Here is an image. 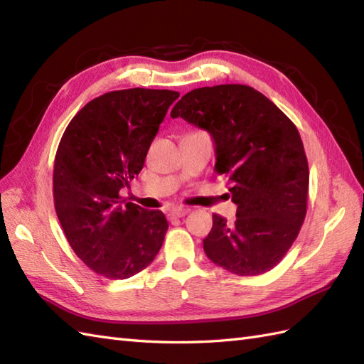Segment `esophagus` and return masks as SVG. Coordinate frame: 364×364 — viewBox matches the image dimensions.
Listing matches in <instances>:
<instances>
[{"label":"esophagus","instance_id":"1","mask_svg":"<svg viewBox=\"0 0 364 364\" xmlns=\"http://www.w3.org/2000/svg\"><path fill=\"white\" fill-rule=\"evenodd\" d=\"M189 213V210L188 208H184V206H175V208H172V210L168 211V219H178V218H183V215H186Z\"/></svg>","mask_w":364,"mask_h":364}]
</instances>
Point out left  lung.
Returning <instances> with one entry per match:
<instances>
[{"label": "left lung", "instance_id": "1", "mask_svg": "<svg viewBox=\"0 0 364 364\" xmlns=\"http://www.w3.org/2000/svg\"><path fill=\"white\" fill-rule=\"evenodd\" d=\"M170 117L211 134L215 172L230 181L235 223L213 214L203 250L237 275H259L291 249L306 215L310 170L296 125L261 92L220 84L188 92Z\"/></svg>", "mask_w": 364, "mask_h": 364}]
</instances>
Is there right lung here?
Instances as JSON below:
<instances>
[{
    "label": "right lung",
    "mask_w": 364,
    "mask_h": 364,
    "mask_svg": "<svg viewBox=\"0 0 364 364\" xmlns=\"http://www.w3.org/2000/svg\"><path fill=\"white\" fill-rule=\"evenodd\" d=\"M175 90L125 89L94 98L60 139L53 172L58 219L68 244L94 272L125 280L156 257L168 223L158 210L120 202L139 175Z\"/></svg>",
    "instance_id": "add662e5"
}]
</instances>
